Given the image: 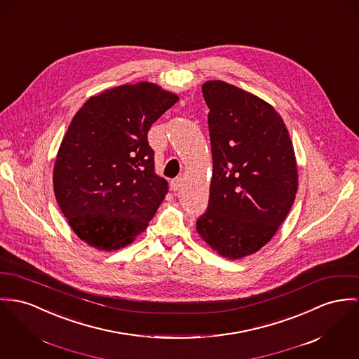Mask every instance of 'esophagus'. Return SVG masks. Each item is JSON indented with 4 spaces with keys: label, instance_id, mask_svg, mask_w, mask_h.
Segmentation results:
<instances>
[{
    "label": "esophagus",
    "instance_id": "34e87169",
    "mask_svg": "<svg viewBox=\"0 0 359 359\" xmlns=\"http://www.w3.org/2000/svg\"><path fill=\"white\" fill-rule=\"evenodd\" d=\"M182 183H183V179H182V177H176V179H173V180L170 182V189H172L173 191H177V190L180 189V186H182Z\"/></svg>",
    "mask_w": 359,
    "mask_h": 359
}]
</instances>
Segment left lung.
<instances>
[{"instance_id": "1", "label": "left lung", "mask_w": 359, "mask_h": 359, "mask_svg": "<svg viewBox=\"0 0 359 359\" xmlns=\"http://www.w3.org/2000/svg\"><path fill=\"white\" fill-rule=\"evenodd\" d=\"M213 175L199 236L220 255L257 252L285 220L298 191V168L288 130L275 108L233 84H202Z\"/></svg>"}]
</instances>
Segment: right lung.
Masks as SVG:
<instances>
[{
    "label": "right lung",
    "instance_id": "add662e5",
    "mask_svg": "<svg viewBox=\"0 0 359 359\" xmlns=\"http://www.w3.org/2000/svg\"><path fill=\"white\" fill-rule=\"evenodd\" d=\"M179 97L158 84H123L88 98L60 144L53 189L74 232L111 251L144 232L168 193L147 133Z\"/></svg>",
    "mask_w": 359,
    "mask_h": 359
}]
</instances>
